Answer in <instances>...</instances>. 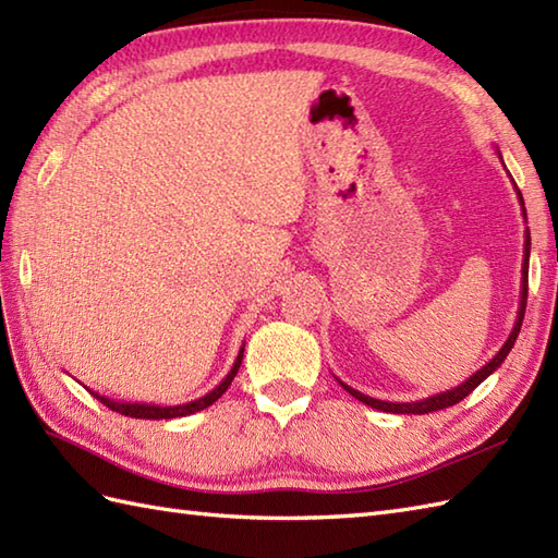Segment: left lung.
Listing matches in <instances>:
<instances>
[{
  "label": "left lung",
  "instance_id": "obj_1",
  "mask_svg": "<svg viewBox=\"0 0 558 558\" xmlns=\"http://www.w3.org/2000/svg\"><path fill=\"white\" fill-rule=\"evenodd\" d=\"M499 153V150H496ZM501 158V153H499ZM504 162V160H501ZM506 168V165H504ZM513 182V180H511ZM515 186V182H513ZM515 194H518V201H520V210H523V218L527 220V213H525V201H523V194H520V189L515 186ZM527 268H530V232L525 230V252H523V280H520V302H518V316H515V324H513V330L511 336H508V340L501 345V350L494 354V357L482 366L480 372L472 374L470 378H465L460 386L450 388V390H444V393H436V396H429V398H422V400H414V402H388V400H376L372 396H364L360 393V390L350 388L348 384H342L338 378V384L348 390V393L352 398H357L360 402H364V405H369L374 410H381V412H393V414H426V412H436V410H444V408H450L456 405V402H460L462 398H468L472 390H475L484 378L492 376L499 366L504 364V360L508 357V352H511V348L515 345V338L520 333V326H523V316H525V304H527Z\"/></svg>",
  "mask_w": 558,
  "mask_h": 558
}]
</instances>
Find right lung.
<instances>
[{"label": "right lung", "instance_id": "obj_1", "mask_svg": "<svg viewBox=\"0 0 558 558\" xmlns=\"http://www.w3.org/2000/svg\"><path fill=\"white\" fill-rule=\"evenodd\" d=\"M242 357H244V345L240 348V354H236V360L232 364L230 374L222 378V381L210 390V393H206L204 398H196L192 402H182V405H153V402H124V400H112V398H105L100 393H96V390H90L93 398H98L105 408H110L112 412H120L124 414V417H134V420H174V417H186V414H194V412H201L206 410L208 405H213L225 390H228V386L232 384V378L236 376V372H240V364H242Z\"/></svg>", "mask_w": 558, "mask_h": 558}]
</instances>
